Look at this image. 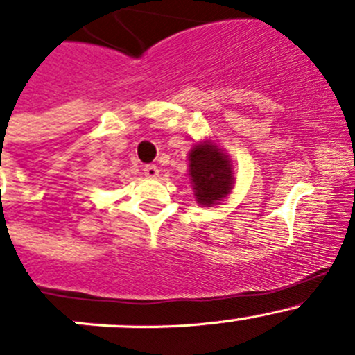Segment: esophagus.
Wrapping results in <instances>:
<instances>
[{"label": "esophagus", "mask_w": 355, "mask_h": 355, "mask_svg": "<svg viewBox=\"0 0 355 355\" xmlns=\"http://www.w3.org/2000/svg\"><path fill=\"white\" fill-rule=\"evenodd\" d=\"M144 175L148 178H156L157 175H159V170H157V166H155V164H146Z\"/></svg>", "instance_id": "obj_1"}]
</instances>
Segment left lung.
Here are the masks:
<instances>
[{"label":"left lung","instance_id":"8db88e82","mask_svg":"<svg viewBox=\"0 0 355 355\" xmlns=\"http://www.w3.org/2000/svg\"><path fill=\"white\" fill-rule=\"evenodd\" d=\"M189 171L198 202L211 206L223 199L234 185V175L228 157L213 144L196 146L189 155Z\"/></svg>","mask_w":355,"mask_h":355}]
</instances>
